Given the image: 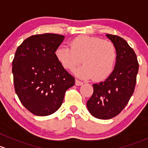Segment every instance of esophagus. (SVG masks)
Listing matches in <instances>:
<instances>
[{"label":"esophagus","instance_id":"1","mask_svg":"<svg viewBox=\"0 0 148 148\" xmlns=\"http://www.w3.org/2000/svg\"><path fill=\"white\" fill-rule=\"evenodd\" d=\"M83 84V82L80 81V80H77V79H76V80H75V85H77V86H80V85H82Z\"/></svg>","mask_w":148,"mask_h":148}]
</instances>
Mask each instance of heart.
<instances>
[{
	"label": "heart",
	"instance_id": "b5f03b06",
	"mask_svg": "<svg viewBox=\"0 0 148 148\" xmlns=\"http://www.w3.org/2000/svg\"><path fill=\"white\" fill-rule=\"evenodd\" d=\"M70 48L60 45L56 56L65 69L73 71L80 63L83 65L74 71L83 79L92 77L95 80L108 77L113 71L117 60L116 48L112 42L96 37L80 36L69 43Z\"/></svg>",
	"mask_w": 148,
	"mask_h": 148
}]
</instances>
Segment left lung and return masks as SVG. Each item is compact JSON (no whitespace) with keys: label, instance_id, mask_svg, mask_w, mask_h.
<instances>
[{"label":"left lung","instance_id":"left-lung-1","mask_svg":"<svg viewBox=\"0 0 148 148\" xmlns=\"http://www.w3.org/2000/svg\"><path fill=\"white\" fill-rule=\"evenodd\" d=\"M106 36L116 48L115 68L105 81L92 85L93 93L87 102L90 113L102 120L114 118L124 109L133 94L139 68L135 53L126 40L114 35Z\"/></svg>","mask_w":148,"mask_h":148}]
</instances>
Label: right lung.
Masks as SVG:
<instances>
[{"mask_svg":"<svg viewBox=\"0 0 148 148\" xmlns=\"http://www.w3.org/2000/svg\"><path fill=\"white\" fill-rule=\"evenodd\" d=\"M64 38L53 33L35 35L25 39L15 53V90L23 106L36 115L54 113L61 106L65 91L75 84L73 76L55 53Z\"/></svg>","mask_w":148,"mask_h":148,"instance_id":"add662e5","label":"right lung"}]
</instances>
